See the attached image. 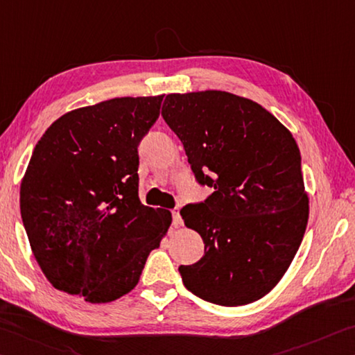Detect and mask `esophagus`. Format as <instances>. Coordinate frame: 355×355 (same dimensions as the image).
Here are the masks:
<instances>
[{
  "mask_svg": "<svg viewBox=\"0 0 355 355\" xmlns=\"http://www.w3.org/2000/svg\"><path fill=\"white\" fill-rule=\"evenodd\" d=\"M171 214H173V225L174 226H181L182 225V216H181V212H179V209H173Z\"/></svg>",
  "mask_w": 355,
  "mask_h": 355,
  "instance_id": "esophagus-1",
  "label": "esophagus"
}]
</instances>
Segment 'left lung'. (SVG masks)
<instances>
[{"instance_id":"obj_1","label":"left lung","mask_w":355,"mask_h":355,"mask_svg":"<svg viewBox=\"0 0 355 355\" xmlns=\"http://www.w3.org/2000/svg\"><path fill=\"white\" fill-rule=\"evenodd\" d=\"M162 116L198 182L215 190L181 210L204 241L200 262L179 266L184 285L225 307L259 301L288 270L307 227L296 140L262 105L221 90L170 93Z\"/></svg>"}]
</instances>
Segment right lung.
<instances>
[{
    "label": "right lung",
    "mask_w": 355,
    "mask_h": 355,
    "mask_svg": "<svg viewBox=\"0 0 355 355\" xmlns=\"http://www.w3.org/2000/svg\"><path fill=\"white\" fill-rule=\"evenodd\" d=\"M164 95L123 96L74 109L37 143L20 187L31 250L54 288L92 304L139 284L171 225L139 198V143Z\"/></svg>",
    "instance_id": "1"
}]
</instances>
